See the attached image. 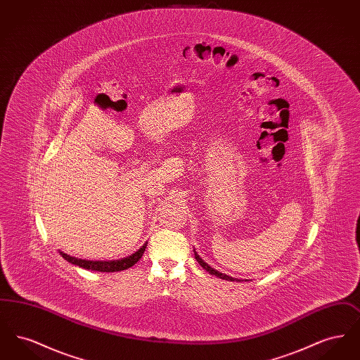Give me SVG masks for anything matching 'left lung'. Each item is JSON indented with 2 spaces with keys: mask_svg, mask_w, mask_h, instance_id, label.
<instances>
[{
  "mask_svg": "<svg viewBox=\"0 0 360 360\" xmlns=\"http://www.w3.org/2000/svg\"><path fill=\"white\" fill-rule=\"evenodd\" d=\"M194 255H195V259H197V262L200 263V266L201 267H204L206 271L209 273V274L214 275V276H217V278H221V279H225V281H231V282H241V279H238V278H233V276H229V275L223 274V273H220L219 270H214L213 267H210L207 263H206L205 260L202 259V257H200L198 254H197V251L194 250Z\"/></svg>",
  "mask_w": 360,
  "mask_h": 360,
  "instance_id": "1",
  "label": "left lung"
}]
</instances>
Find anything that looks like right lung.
<instances>
[{
    "label": "right lung",
    "instance_id": "right-lung-1",
    "mask_svg": "<svg viewBox=\"0 0 360 360\" xmlns=\"http://www.w3.org/2000/svg\"><path fill=\"white\" fill-rule=\"evenodd\" d=\"M146 247H147V241L137 250L135 254H132L129 257L116 259V260H86V259H79V257H70L62 251H59V254L71 264L82 267L86 270L100 271V273H115V271H122V270L132 267L135 263L139 262V259L143 257Z\"/></svg>",
    "mask_w": 360,
    "mask_h": 360
}]
</instances>
